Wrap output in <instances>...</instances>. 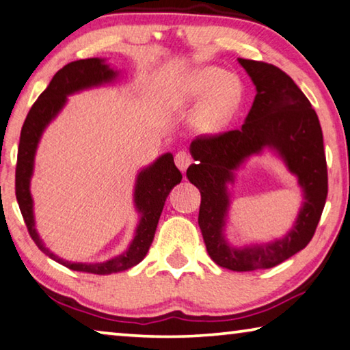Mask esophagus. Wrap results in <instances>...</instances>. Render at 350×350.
<instances>
[{
    "instance_id": "obj_1",
    "label": "esophagus",
    "mask_w": 350,
    "mask_h": 350,
    "mask_svg": "<svg viewBox=\"0 0 350 350\" xmlns=\"http://www.w3.org/2000/svg\"><path fill=\"white\" fill-rule=\"evenodd\" d=\"M174 162H176V165H177V168H179L182 173H184V171L188 168V166L191 165V157L190 155H188L187 152H184V151H179L176 154V157H174Z\"/></svg>"
}]
</instances>
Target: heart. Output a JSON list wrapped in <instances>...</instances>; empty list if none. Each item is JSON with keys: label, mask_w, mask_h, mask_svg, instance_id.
<instances>
[{"label": "heart", "mask_w": 350, "mask_h": 350, "mask_svg": "<svg viewBox=\"0 0 350 350\" xmlns=\"http://www.w3.org/2000/svg\"><path fill=\"white\" fill-rule=\"evenodd\" d=\"M245 85L234 73L218 66H199L190 71L177 90L180 103H202L193 115V126L202 134H218L232 123L241 107Z\"/></svg>", "instance_id": "b5f03b06"}]
</instances>
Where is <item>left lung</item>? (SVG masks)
<instances>
[{"label": "left lung", "instance_id": "1", "mask_svg": "<svg viewBox=\"0 0 350 350\" xmlns=\"http://www.w3.org/2000/svg\"><path fill=\"white\" fill-rule=\"evenodd\" d=\"M255 85L252 107L240 129L191 142L196 163L188 166V180L201 191L198 223L207 252L221 268L268 269L285 262L308 245L327 199V163L323 131L312 104L295 81L277 66L238 59ZM273 152L297 176L303 205L292 229L268 243L237 248L226 241L231 193L236 171L254 154Z\"/></svg>", "mask_w": 350, "mask_h": 350}]
</instances>
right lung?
I'll return each mask as SVG.
<instances>
[{
  "label": "right lung",
  "mask_w": 350,
  "mask_h": 350,
  "mask_svg": "<svg viewBox=\"0 0 350 350\" xmlns=\"http://www.w3.org/2000/svg\"><path fill=\"white\" fill-rule=\"evenodd\" d=\"M118 76L120 71L112 68L105 62V59L92 57L70 62L54 75L45 92L38 96L31 107L25 124L21 127L15 171V195L27 230L43 254H46L49 258L55 260L66 268L81 271V273L104 275L126 271L140 263L146 257L149 246L154 240L155 229H157L166 198L182 180V174L176 168L171 152L160 155L151 165L138 171L134 187V205L140 219H138L135 235L123 254L105 260V262H68V260L60 258L59 255L49 251L38 235L34 218V199L31 195V179L34 174L36 152L43 132L51 124V121L55 120V116L62 112L70 95L88 90V88L112 84Z\"/></svg>",
  "instance_id": "add662e5"
}]
</instances>
